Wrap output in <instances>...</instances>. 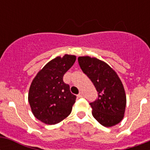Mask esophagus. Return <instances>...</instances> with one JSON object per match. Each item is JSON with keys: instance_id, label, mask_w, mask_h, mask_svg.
<instances>
[{"instance_id": "esophagus-1", "label": "esophagus", "mask_w": 150, "mask_h": 150, "mask_svg": "<svg viewBox=\"0 0 150 150\" xmlns=\"http://www.w3.org/2000/svg\"><path fill=\"white\" fill-rule=\"evenodd\" d=\"M82 96H83V93H82V92L78 94V97H82Z\"/></svg>"}]
</instances>
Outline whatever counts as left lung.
<instances>
[{
  "label": "left lung",
  "mask_w": 150,
  "mask_h": 150,
  "mask_svg": "<svg viewBox=\"0 0 150 150\" xmlns=\"http://www.w3.org/2000/svg\"><path fill=\"white\" fill-rule=\"evenodd\" d=\"M78 61L98 92V98L89 103L94 118L104 127L118 124L124 117L126 96L117 73L107 64L95 57H79Z\"/></svg>",
  "instance_id": "obj_1"
}]
</instances>
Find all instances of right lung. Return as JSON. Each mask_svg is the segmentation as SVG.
I'll use <instances>...</instances> for the list:
<instances>
[{
    "label": "right lung",
    "mask_w": 150,
    "mask_h": 150,
    "mask_svg": "<svg viewBox=\"0 0 150 150\" xmlns=\"http://www.w3.org/2000/svg\"><path fill=\"white\" fill-rule=\"evenodd\" d=\"M76 57L65 54L48 62L38 72L29 88V103L33 114L47 125L61 122L71 114L76 96L64 83L63 76Z\"/></svg>",
    "instance_id": "1"
}]
</instances>
